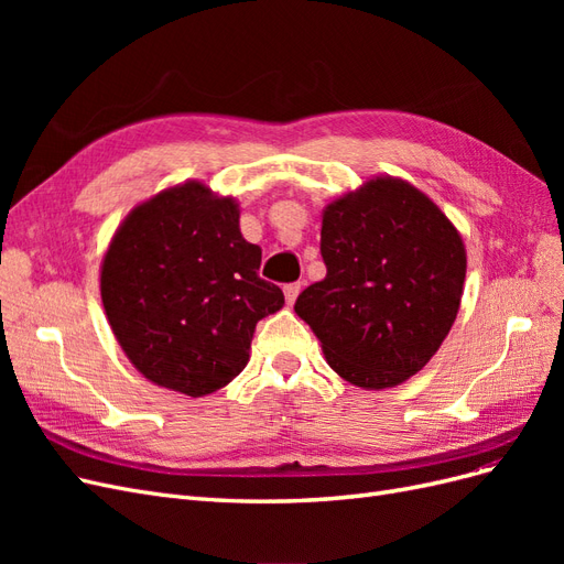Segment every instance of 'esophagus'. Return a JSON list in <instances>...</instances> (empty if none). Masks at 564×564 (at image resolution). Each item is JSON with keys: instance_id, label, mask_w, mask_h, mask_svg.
I'll list each match as a JSON object with an SVG mask.
<instances>
[{"instance_id": "34e87169", "label": "esophagus", "mask_w": 564, "mask_h": 564, "mask_svg": "<svg viewBox=\"0 0 564 564\" xmlns=\"http://www.w3.org/2000/svg\"><path fill=\"white\" fill-rule=\"evenodd\" d=\"M301 282H292V284H284V299H286V303L292 305L294 301H296V296H299V292H301Z\"/></svg>"}]
</instances>
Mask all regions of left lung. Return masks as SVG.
<instances>
[{"instance_id": "1", "label": "left lung", "mask_w": 564, "mask_h": 564, "mask_svg": "<svg viewBox=\"0 0 564 564\" xmlns=\"http://www.w3.org/2000/svg\"><path fill=\"white\" fill-rule=\"evenodd\" d=\"M319 253L327 275L294 311L338 377L379 390L429 365L466 280L464 242L437 204L400 178H373L324 209Z\"/></svg>"}]
</instances>
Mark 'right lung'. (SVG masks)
<instances>
[{
  "label": "right lung",
  "mask_w": 564,
  "mask_h": 564,
  "mask_svg": "<svg viewBox=\"0 0 564 564\" xmlns=\"http://www.w3.org/2000/svg\"><path fill=\"white\" fill-rule=\"evenodd\" d=\"M259 268L261 249L242 237L235 199L193 181L124 218L104 259L100 299L145 379L202 398L247 367L256 322L284 305Z\"/></svg>",
  "instance_id": "right-lung-1"
}]
</instances>
